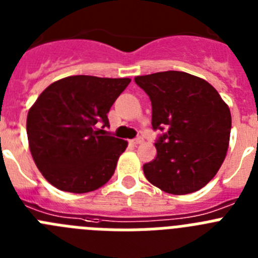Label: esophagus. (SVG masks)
<instances>
[{
	"instance_id": "1",
	"label": "esophagus",
	"mask_w": 258,
	"mask_h": 258,
	"mask_svg": "<svg viewBox=\"0 0 258 258\" xmlns=\"http://www.w3.org/2000/svg\"><path fill=\"white\" fill-rule=\"evenodd\" d=\"M142 142H143L142 137H137V138L132 140V143H133V145H140V143H142Z\"/></svg>"
}]
</instances>
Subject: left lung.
<instances>
[{
    "mask_svg": "<svg viewBox=\"0 0 258 258\" xmlns=\"http://www.w3.org/2000/svg\"><path fill=\"white\" fill-rule=\"evenodd\" d=\"M150 97L157 138L154 160L143 173L154 186L173 195L204 187L222 165L229 149L231 113L206 80L179 71L137 76Z\"/></svg>",
    "mask_w": 258,
    "mask_h": 258,
    "instance_id": "obj_1",
    "label": "left lung"
}]
</instances>
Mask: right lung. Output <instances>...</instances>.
<instances>
[{"instance_id":"1","label":"right lung","mask_w":258,"mask_h":258,"mask_svg":"<svg viewBox=\"0 0 258 258\" xmlns=\"http://www.w3.org/2000/svg\"><path fill=\"white\" fill-rule=\"evenodd\" d=\"M131 79L70 76L41 93L27 116L32 157L47 182L61 191L85 194L115 173L127 142L102 136L107 113Z\"/></svg>"}]
</instances>
